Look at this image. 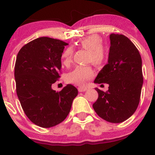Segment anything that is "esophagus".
Segmentation results:
<instances>
[{
    "label": "esophagus",
    "mask_w": 155,
    "mask_h": 155,
    "mask_svg": "<svg viewBox=\"0 0 155 155\" xmlns=\"http://www.w3.org/2000/svg\"><path fill=\"white\" fill-rule=\"evenodd\" d=\"M78 90H79V92H84L87 90L86 87H78Z\"/></svg>",
    "instance_id": "obj_1"
}]
</instances>
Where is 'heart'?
I'll return each instance as SVG.
<instances>
[{"instance_id": "1", "label": "heart", "mask_w": 155, "mask_h": 155, "mask_svg": "<svg viewBox=\"0 0 155 155\" xmlns=\"http://www.w3.org/2000/svg\"><path fill=\"white\" fill-rule=\"evenodd\" d=\"M81 48L88 51L87 61L93 64L100 67L103 65L107 59V52L103 47V40L98 35H90L82 39L79 42ZM73 56V50L68 48L62 53V60L64 64L70 63ZM94 75V70L89 66H77L66 76V80L69 83L76 85H84L87 80L91 79Z\"/></svg>"}]
</instances>
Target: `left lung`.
I'll return each mask as SVG.
<instances>
[{
  "instance_id": "left-lung-1",
  "label": "left lung",
  "mask_w": 155,
  "mask_h": 155,
  "mask_svg": "<svg viewBox=\"0 0 155 155\" xmlns=\"http://www.w3.org/2000/svg\"><path fill=\"white\" fill-rule=\"evenodd\" d=\"M108 63L94 83H106L109 90L96 88L98 98L93 104L96 113L111 123H121L135 112L140 103L143 76L142 58L135 45L124 35L111 34Z\"/></svg>"
}]
</instances>
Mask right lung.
Masks as SVG:
<instances>
[{
  "instance_id": "obj_1",
  "label": "right lung",
  "mask_w": 155,
  "mask_h": 155,
  "mask_svg": "<svg viewBox=\"0 0 155 155\" xmlns=\"http://www.w3.org/2000/svg\"><path fill=\"white\" fill-rule=\"evenodd\" d=\"M67 45L42 37L25 45L17 54L14 73L17 96L28 118L41 127L62 122L78 94L77 88L70 84L60 92L51 88L60 77L61 55Z\"/></svg>"
}]
</instances>
